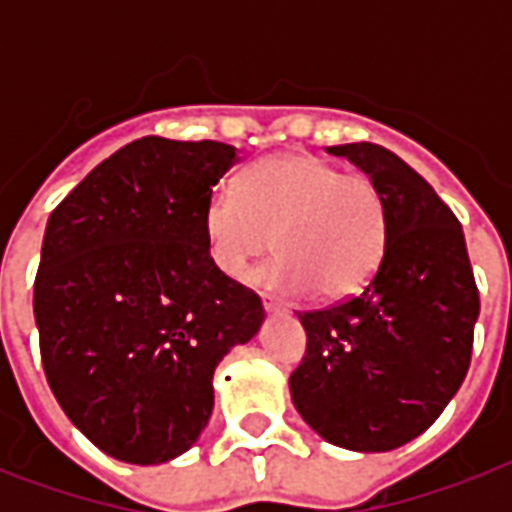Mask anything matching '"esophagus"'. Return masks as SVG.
<instances>
[{
  "label": "esophagus",
  "mask_w": 512,
  "mask_h": 512,
  "mask_svg": "<svg viewBox=\"0 0 512 512\" xmlns=\"http://www.w3.org/2000/svg\"><path fill=\"white\" fill-rule=\"evenodd\" d=\"M263 308L268 313H287L289 308L284 303H279V300H276V297H271V295H263Z\"/></svg>",
  "instance_id": "esophagus-1"
}]
</instances>
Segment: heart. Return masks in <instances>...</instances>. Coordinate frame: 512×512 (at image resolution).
<instances>
[{
  "instance_id": "obj_1",
  "label": "heart",
  "mask_w": 512,
  "mask_h": 512,
  "mask_svg": "<svg viewBox=\"0 0 512 512\" xmlns=\"http://www.w3.org/2000/svg\"><path fill=\"white\" fill-rule=\"evenodd\" d=\"M209 263L228 279L276 249L257 279L287 295L356 297L380 271L390 239L385 196L372 177L305 151L265 156L236 188H215L201 215Z\"/></svg>"
}]
</instances>
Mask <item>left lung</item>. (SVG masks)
Returning <instances> with one entry per match:
<instances>
[{
	"label": "left lung",
	"instance_id": "left-lung-1",
	"mask_svg": "<svg viewBox=\"0 0 512 512\" xmlns=\"http://www.w3.org/2000/svg\"><path fill=\"white\" fill-rule=\"evenodd\" d=\"M385 196L390 239L356 297L297 313L305 356L292 401L329 444L390 452L433 425L460 390L481 300L460 220L433 185L374 143L332 146Z\"/></svg>",
	"mask_w": 512,
	"mask_h": 512
}]
</instances>
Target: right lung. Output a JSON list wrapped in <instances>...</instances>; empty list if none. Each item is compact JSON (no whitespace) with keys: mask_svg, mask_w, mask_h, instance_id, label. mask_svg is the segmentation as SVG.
Listing matches in <instances>:
<instances>
[{"mask_svg":"<svg viewBox=\"0 0 512 512\" xmlns=\"http://www.w3.org/2000/svg\"><path fill=\"white\" fill-rule=\"evenodd\" d=\"M236 148L148 135L100 162L44 231L42 366L100 452L167 462L207 425L215 366L263 324L260 297L209 263L201 215Z\"/></svg>","mask_w":512,"mask_h":512,"instance_id":"1","label":"right lung"}]
</instances>
